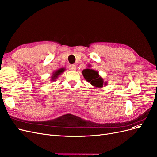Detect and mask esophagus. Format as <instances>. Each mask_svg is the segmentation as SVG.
Here are the masks:
<instances>
[{
    "label": "esophagus",
    "mask_w": 157,
    "mask_h": 157,
    "mask_svg": "<svg viewBox=\"0 0 157 157\" xmlns=\"http://www.w3.org/2000/svg\"><path fill=\"white\" fill-rule=\"evenodd\" d=\"M70 69L73 71H75L76 69H77V67H76L75 65H70Z\"/></svg>",
    "instance_id": "1"
}]
</instances>
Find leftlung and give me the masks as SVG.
<instances>
[{
  "label": "left lung",
  "mask_w": 157,
  "mask_h": 157,
  "mask_svg": "<svg viewBox=\"0 0 157 157\" xmlns=\"http://www.w3.org/2000/svg\"><path fill=\"white\" fill-rule=\"evenodd\" d=\"M91 65H88V68L82 71V74L85 80L89 82L95 88H101L103 86H106L107 82H104L103 78L99 76L98 71L90 69Z\"/></svg>",
  "instance_id": "8db88e82"
}]
</instances>
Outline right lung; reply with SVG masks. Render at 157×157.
Here are the masks:
<instances>
[{
  "label": "right lung",
  "instance_id": "add662e5",
  "mask_svg": "<svg viewBox=\"0 0 157 157\" xmlns=\"http://www.w3.org/2000/svg\"><path fill=\"white\" fill-rule=\"evenodd\" d=\"M65 70V69H64V68H61V69H59L57 71H56L55 72L52 73V75L51 76V81L52 82L55 81V80L59 77V76L64 72Z\"/></svg>",
  "mask_w": 157,
  "mask_h": 157
}]
</instances>
